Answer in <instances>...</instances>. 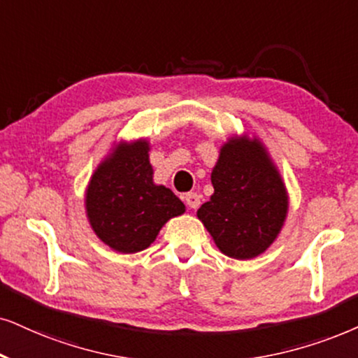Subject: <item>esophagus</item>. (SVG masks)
<instances>
[{
	"mask_svg": "<svg viewBox=\"0 0 358 358\" xmlns=\"http://www.w3.org/2000/svg\"><path fill=\"white\" fill-rule=\"evenodd\" d=\"M183 198H185V203H187V205L192 208V210H196V208L200 206V203H201V196L198 193H194V192L187 193Z\"/></svg>",
	"mask_w": 358,
	"mask_h": 358,
	"instance_id": "1",
	"label": "esophagus"
}]
</instances>
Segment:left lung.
<instances>
[{
	"mask_svg": "<svg viewBox=\"0 0 358 358\" xmlns=\"http://www.w3.org/2000/svg\"><path fill=\"white\" fill-rule=\"evenodd\" d=\"M211 183L215 193L196 215L220 251L251 259L268 250L286 220L287 194L261 143L229 140L221 148Z\"/></svg>",
	"mask_w": 358,
	"mask_h": 358,
	"instance_id": "1",
	"label": "left lung"
}]
</instances>
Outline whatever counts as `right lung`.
<instances>
[{
	"label": "right lung",
	"mask_w": 358,
	"mask_h": 358,
	"mask_svg": "<svg viewBox=\"0 0 358 358\" xmlns=\"http://www.w3.org/2000/svg\"><path fill=\"white\" fill-rule=\"evenodd\" d=\"M152 175L145 140L120 145L92 175L85 196L87 216L112 250H145L166 221L185 211L171 189L153 185Z\"/></svg>",
	"instance_id": "1"
}]
</instances>
